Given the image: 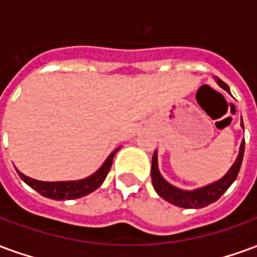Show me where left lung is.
<instances>
[{
  "mask_svg": "<svg viewBox=\"0 0 257 257\" xmlns=\"http://www.w3.org/2000/svg\"><path fill=\"white\" fill-rule=\"evenodd\" d=\"M217 85L223 88L230 93V88L227 86L221 79L216 78ZM241 126L243 128L242 117H241ZM243 151H245V140L241 142L239 146V153H238L237 160L232 164V167L228 169V172L219 180H216L213 183L206 184L204 187H199L195 190H182L173 186L165 179L162 178L158 169V154L154 151L153 161H151V180H153V187L157 191V194L164 198L168 202L176 205L179 208H186V209H198V208H205L212 202H215L220 198L223 194L226 193L227 189L234 183V180L237 179L239 168L242 164Z\"/></svg>",
  "mask_w": 257,
  "mask_h": 257,
  "instance_id": "obj_1",
  "label": "left lung"
}]
</instances>
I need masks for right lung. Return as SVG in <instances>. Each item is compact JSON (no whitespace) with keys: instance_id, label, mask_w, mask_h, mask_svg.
Masks as SVG:
<instances>
[{"instance_id":"obj_1","label":"right lung","mask_w":257,"mask_h":257,"mask_svg":"<svg viewBox=\"0 0 257 257\" xmlns=\"http://www.w3.org/2000/svg\"><path fill=\"white\" fill-rule=\"evenodd\" d=\"M119 150V147L112 151L110 156L107 157V160L103 162L101 165L95 173H92L90 176L81 180H68V182H41V180H36L31 179L29 176H26L22 172H19L18 169V175L20 179L25 182L26 184H29L31 189H34L37 193H40L44 197L51 199H56V201H63V199H75L81 198L84 195H88L92 191H95L96 189H99L101 183L104 182L107 173L111 168L112 160L115 153Z\"/></svg>"}]
</instances>
